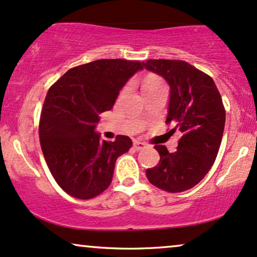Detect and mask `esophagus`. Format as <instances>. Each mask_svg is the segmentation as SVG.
Masks as SVG:
<instances>
[{"label":"esophagus","mask_w":257,"mask_h":257,"mask_svg":"<svg viewBox=\"0 0 257 257\" xmlns=\"http://www.w3.org/2000/svg\"><path fill=\"white\" fill-rule=\"evenodd\" d=\"M134 147H135V149H138V151H141V149H144L145 147H147V145H146L145 142H141V141H138V140H135V141H134Z\"/></svg>","instance_id":"1"}]
</instances>
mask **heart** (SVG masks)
Instances as JSON below:
<instances>
[{"mask_svg":"<svg viewBox=\"0 0 257 257\" xmlns=\"http://www.w3.org/2000/svg\"><path fill=\"white\" fill-rule=\"evenodd\" d=\"M159 85H162L161 80L154 76H149L146 78L144 82H142V91L153 89V87L159 86Z\"/></svg>","mask_w":257,"mask_h":257,"instance_id":"heart-1","label":"heart"}]
</instances>
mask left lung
<instances>
[{
	"mask_svg": "<svg viewBox=\"0 0 257 257\" xmlns=\"http://www.w3.org/2000/svg\"><path fill=\"white\" fill-rule=\"evenodd\" d=\"M142 65L170 85L166 123H174L183 133L174 153L155 146L160 161L146 175L161 190L183 192L205 177L218 154L225 125L222 97L212 78L186 61L151 59Z\"/></svg>",
	"mask_w": 257,
	"mask_h": 257,
	"instance_id": "8db88e82",
	"label": "left lung"
}]
</instances>
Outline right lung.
Instances as JSON below:
<instances>
[{
    "mask_svg": "<svg viewBox=\"0 0 257 257\" xmlns=\"http://www.w3.org/2000/svg\"><path fill=\"white\" fill-rule=\"evenodd\" d=\"M140 61L100 59L73 67L48 90L39 136L58 185L79 199L98 196L111 184L115 162L133 146L131 138L99 139V113L109 111Z\"/></svg>",
    "mask_w": 257,
    "mask_h": 257,
    "instance_id": "obj_1",
    "label": "right lung"
}]
</instances>
